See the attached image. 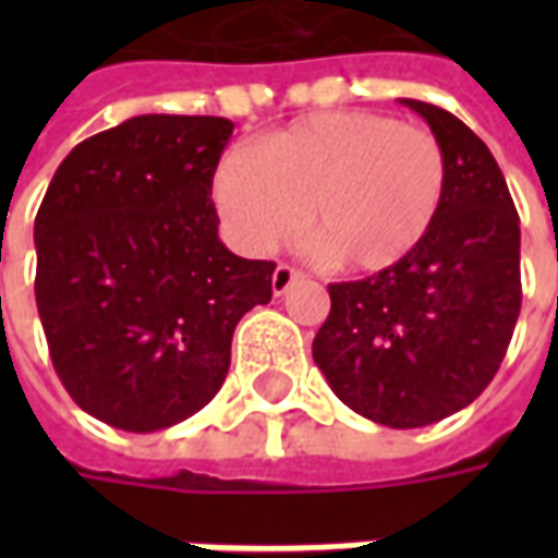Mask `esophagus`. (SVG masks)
I'll return each mask as SVG.
<instances>
[{
	"label": "esophagus",
	"instance_id": "1",
	"mask_svg": "<svg viewBox=\"0 0 558 558\" xmlns=\"http://www.w3.org/2000/svg\"><path fill=\"white\" fill-rule=\"evenodd\" d=\"M304 275L299 271V268L292 266H283L280 263L278 268H275V275H271V290H275V295H283V292H290V287L295 283V280H302Z\"/></svg>",
	"mask_w": 558,
	"mask_h": 558
}]
</instances>
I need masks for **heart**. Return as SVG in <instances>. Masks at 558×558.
Wrapping results in <instances>:
<instances>
[{
  "label": "heart",
  "mask_w": 558,
  "mask_h": 558,
  "mask_svg": "<svg viewBox=\"0 0 558 558\" xmlns=\"http://www.w3.org/2000/svg\"><path fill=\"white\" fill-rule=\"evenodd\" d=\"M445 151L427 128L362 110L319 113L223 155L215 203L232 242L268 254L302 230L338 266L383 271L424 242L445 194Z\"/></svg>",
  "instance_id": "obj_1"
}]
</instances>
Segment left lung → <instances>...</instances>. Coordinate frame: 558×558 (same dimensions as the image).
Here are the masks:
<instances>
[{"mask_svg": "<svg viewBox=\"0 0 558 558\" xmlns=\"http://www.w3.org/2000/svg\"><path fill=\"white\" fill-rule=\"evenodd\" d=\"M400 104L442 146V206L407 259L328 287L314 362L350 410L410 430L454 415L490 386L523 292L520 218L490 148L442 107Z\"/></svg>", "mask_w": 558, "mask_h": 558, "instance_id": "left-lung-1", "label": "left lung"}]
</instances>
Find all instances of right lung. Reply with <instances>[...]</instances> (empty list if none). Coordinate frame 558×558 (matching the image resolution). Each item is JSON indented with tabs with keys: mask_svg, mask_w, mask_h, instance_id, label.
<instances>
[{
	"mask_svg": "<svg viewBox=\"0 0 558 558\" xmlns=\"http://www.w3.org/2000/svg\"><path fill=\"white\" fill-rule=\"evenodd\" d=\"M220 116H134L71 148L35 218V302L80 410L151 433L191 418L230 371L232 331L271 302L268 259L218 239Z\"/></svg>",
	"mask_w": 558,
	"mask_h": 558,
	"instance_id": "add662e5",
	"label": "right lung"
}]
</instances>
